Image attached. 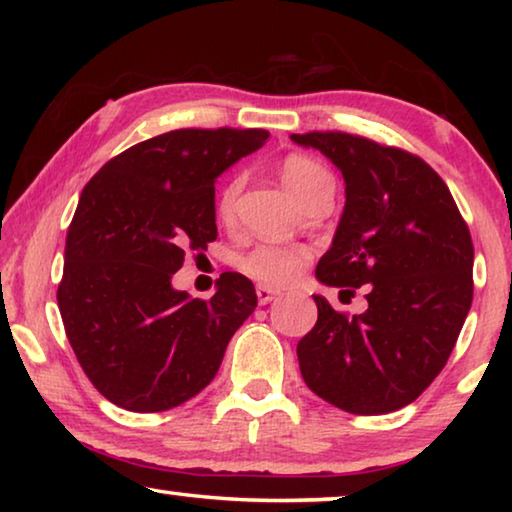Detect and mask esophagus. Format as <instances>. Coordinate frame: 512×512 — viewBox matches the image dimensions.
I'll use <instances>...</instances> for the list:
<instances>
[{
  "label": "esophagus",
  "instance_id": "34e87169",
  "mask_svg": "<svg viewBox=\"0 0 512 512\" xmlns=\"http://www.w3.org/2000/svg\"><path fill=\"white\" fill-rule=\"evenodd\" d=\"M277 298V291L268 289V287H257V300L259 305H268V302H273Z\"/></svg>",
  "mask_w": 512,
  "mask_h": 512
}]
</instances>
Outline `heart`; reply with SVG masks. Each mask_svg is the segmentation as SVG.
I'll return each instance as SVG.
<instances>
[{"label":"heart","instance_id":"1","mask_svg":"<svg viewBox=\"0 0 512 512\" xmlns=\"http://www.w3.org/2000/svg\"><path fill=\"white\" fill-rule=\"evenodd\" d=\"M282 180L284 185L291 189V194L305 205L311 196L320 192H329L332 189V176L316 158L309 155L293 153L284 158L282 167ZM241 189H244V176L241 173H232V176L221 185L219 194H216L214 212L216 219L221 223H232L237 216V201ZM309 250L298 244H268L262 241L253 248L239 253L235 259V266L241 273L248 275L250 280L262 284V287H289L298 280L305 271L309 262Z\"/></svg>","mask_w":512,"mask_h":512}]
</instances>
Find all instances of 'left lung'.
<instances>
[{
	"mask_svg": "<svg viewBox=\"0 0 512 512\" xmlns=\"http://www.w3.org/2000/svg\"><path fill=\"white\" fill-rule=\"evenodd\" d=\"M291 140L327 155L345 180V210L316 277L368 289L357 316L314 296L318 320L298 343L302 379L348 413L402 409L445 368L470 311V228L418 155L341 131Z\"/></svg>",
	"mask_w": 512,
	"mask_h": 512,
	"instance_id": "left-lung-1",
	"label": "left lung"
}]
</instances>
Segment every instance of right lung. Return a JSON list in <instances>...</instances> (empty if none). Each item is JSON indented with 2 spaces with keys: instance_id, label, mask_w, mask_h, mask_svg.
Returning <instances> with one entry per match:
<instances>
[{
  "instance_id": "1",
  "label": "right lung",
  "mask_w": 512,
  "mask_h": 512,
  "mask_svg": "<svg viewBox=\"0 0 512 512\" xmlns=\"http://www.w3.org/2000/svg\"><path fill=\"white\" fill-rule=\"evenodd\" d=\"M268 140L262 128H178L115 155L83 187L65 239L58 309L92 386L155 413L203 391L257 307L223 273L210 300L171 287L185 250L216 239L214 180Z\"/></svg>"
}]
</instances>
